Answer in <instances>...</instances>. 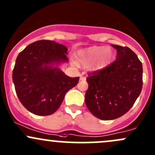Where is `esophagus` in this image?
Returning a JSON list of instances; mask_svg holds the SVG:
<instances>
[{
	"mask_svg": "<svg viewBox=\"0 0 155 155\" xmlns=\"http://www.w3.org/2000/svg\"><path fill=\"white\" fill-rule=\"evenodd\" d=\"M80 80H81V81H85V80H86V77L84 75H81L80 76Z\"/></svg>",
	"mask_w": 155,
	"mask_h": 155,
	"instance_id": "obj_1",
	"label": "esophagus"
}]
</instances>
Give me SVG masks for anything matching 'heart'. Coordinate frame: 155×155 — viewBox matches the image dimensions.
Here are the masks:
<instances>
[{
	"label": "heart",
	"instance_id": "b5f03b06",
	"mask_svg": "<svg viewBox=\"0 0 155 155\" xmlns=\"http://www.w3.org/2000/svg\"><path fill=\"white\" fill-rule=\"evenodd\" d=\"M114 51L110 47L91 46L81 49L76 53L78 64L83 67L90 66L92 69H98L104 67L111 61Z\"/></svg>",
	"mask_w": 155,
	"mask_h": 155
}]
</instances>
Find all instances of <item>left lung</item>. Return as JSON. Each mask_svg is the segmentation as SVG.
<instances>
[{
  "label": "left lung",
  "mask_w": 155,
  "mask_h": 155,
  "mask_svg": "<svg viewBox=\"0 0 155 155\" xmlns=\"http://www.w3.org/2000/svg\"><path fill=\"white\" fill-rule=\"evenodd\" d=\"M111 46L117 50L115 61L86 78L85 103L93 115L104 120L126 114L143 87V66L137 54L127 46Z\"/></svg>",
  "instance_id": "8db88e82"
}]
</instances>
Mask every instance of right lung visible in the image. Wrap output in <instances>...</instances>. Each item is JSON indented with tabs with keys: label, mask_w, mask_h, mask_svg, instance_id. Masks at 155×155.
Segmentation results:
<instances>
[{
	"label": "right lung",
	"mask_w": 155,
	"mask_h": 155,
	"mask_svg": "<svg viewBox=\"0 0 155 155\" xmlns=\"http://www.w3.org/2000/svg\"><path fill=\"white\" fill-rule=\"evenodd\" d=\"M68 49L49 40L29 44L19 53L12 72L16 94L23 106L36 115H50L58 110L64 96L78 84L58 67L68 61Z\"/></svg>",
	"instance_id": "obj_1"
}]
</instances>
